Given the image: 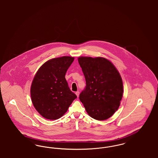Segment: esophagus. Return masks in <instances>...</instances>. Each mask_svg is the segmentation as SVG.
Masks as SVG:
<instances>
[{
	"mask_svg": "<svg viewBox=\"0 0 158 158\" xmlns=\"http://www.w3.org/2000/svg\"><path fill=\"white\" fill-rule=\"evenodd\" d=\"M76 96L78 97H79V91H77V92H76Z\"/></svg>",
	"mask_w": 158,
	"mask_h": 158,
	"instance_id": "esophagus-1",
	"label": "esophagus"
}]
</instances>
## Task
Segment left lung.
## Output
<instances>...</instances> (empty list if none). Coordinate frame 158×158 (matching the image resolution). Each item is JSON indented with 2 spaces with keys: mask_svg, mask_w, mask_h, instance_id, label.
Returning <instances> with one entry per match:
<instances>
[{
  "mask_svg": "<svg viewBox=\"0 0 158 158\" xmlns=\"http://www.w3.org/2000/svg\"><path fill=\"white\" fill-rule=\"evenodd\" d=\"M79 63L86 80L79 95L87 113L97 120H105L118 110L123 93L120 75L113 63L103 57H80Z\"/></svg>",
  "mask_w": 158,
  "mask_h": 158,
  "instance_id": "left-lung-1",
  "label": "left lung"
}]
</instances>
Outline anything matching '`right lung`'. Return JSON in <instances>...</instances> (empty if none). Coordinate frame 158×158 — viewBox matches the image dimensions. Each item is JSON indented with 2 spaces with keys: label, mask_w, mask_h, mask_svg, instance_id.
Wrapping results in <instances>:
<instances>
[{
  "label": "right lung",
  "mask_w": 158,
  "mask_h": 158,
  "mask_svg": "<svg viewBox=\"0 0 158 158\" xmlns=\"http://www.w3.org/2000/svg\"><path fill=\"white\" fill-rule=\"evenodd\" d=\"M74 57L63 56L48 60L34 76L31 87V97L35 108L44 118L57 120L68 111L77 98L65 78Z\"/></svg>",
  "instance_id": "1"
}]
</instances>
